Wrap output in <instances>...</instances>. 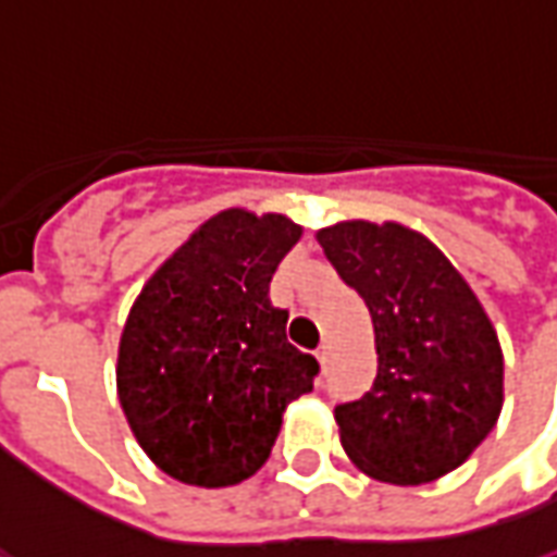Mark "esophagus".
Listing matches in <instances>:
<instances>
[{"label": "esophagus", "mask_w": 557, "mask_h": 557, "mask_svg": "<svg viewBox=\"0 0 557 557\" xmlns=\"http://www.w3.org/2000/svg\"><path fill=\"white\" fill-rule=\"evenodd\" d=\"M317 359H319V364H322V371H325V364H329V344H322L317 349Z\"/></svg>", "instance_id": "esophagus-1"}]
</instances>
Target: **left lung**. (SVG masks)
I'll return each instance as SVG.
<instances>
[{"label":"left lung","instance_id":"8db88e82","mask_svg":"<svg viewBox=\"0 0 557 557\" xmlns=\"http://www.w3.org/2000/svg\"><path fill=\"white\" fill-rule=\"evenodd\" d=\"M371 310L376 376L337 404L346 455L368 476L419 485L468 461L504 404V356L465 277L398 223H337L317 235Z\"/></svg>","mask_w":557,"mask_h":557}]
</instances>
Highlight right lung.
<instances>
[{"mask_svg": "<svg viewBox=\"0 0 557 557\" xmlns=\"http://www.w3.org/2000/svg\"><path fill=\"white\" fill-rule=\"evenodd\" d=\"M301 225L223 211L159 268L120 337L116 395L159 470L201 488L247 480L271 455L286 404L319 361L286 341L268 298Z\"/></svg>", "mask_w": 557, "mask_h": 557, "instance_id": "add662e5", "label": "right lung"}]
</instances>
